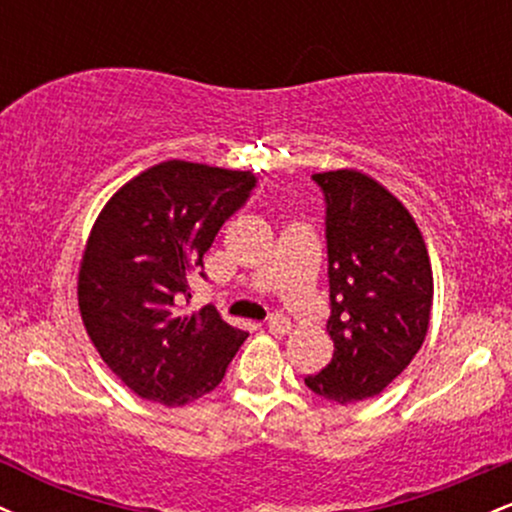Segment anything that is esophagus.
<instances>
[{
  "mask_svg": "<svg viewBox=\"0 0 512 512\" xmlns=\"http://www.w3.org/2000/svg\"><path fill=\"white\" fill-rule=\"evenodd\" d=\"M267 327H269V332L279 334V337H281V334H286V332L291 330V320H289V317H286V315L276 313V315H272V317H269V320H267Z\"/></svg>",
  "mask_w": 512,
  "mask_h": 512,
  "instance_id": "1",
  "label": "esophagus"
}]
</instances>
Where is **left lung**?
Instances as JSON below:
<instances>
[{"instance_id": "8db88e82", "label": "left lung", "mask_w": 512, "mask_h": 512, "mask_svg": "<svg viewBox=\"0 0 512 512\" xmlns=\"http://www.w3.org/2000/svg\"><path fill=\"white\" fill-rule=\"evenodd\" d=\"M325 195L332 361L305 385L337 404L385 390L424 344L433 272L404 204L358 170L315 173Z\"/></svg>"}]
</instances>
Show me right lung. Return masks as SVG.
I'll return each instance as SVG.
<instances>
[{
    "mask_svg": "<svg viewBox=\"0 0 512 512\" xmlns=\"http://www.w3.org/2000/svg\"><path fill=\"white\" fill-rule=\"evenodd\" d=\"M250 170L163 161L110 197L88 236L79 310L93 346L129 390L182 407L214 390L248 332L211 305L180 315L216 233L248 202Z\"/></svg>",
    "mask_w": 512,
    "mask_h": 512,
    "instance_id": "add662e5",
    "label": "right lung"
}]
</instances>
